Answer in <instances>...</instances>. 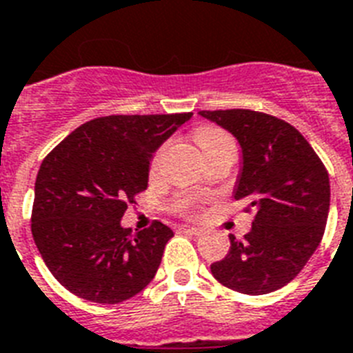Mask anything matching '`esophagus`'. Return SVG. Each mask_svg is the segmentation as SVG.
<instances>
[{"label":"esophagus","mask_w":353,"mask_h":353,"mask_svg":"<svg viewBox=\"0 0 353 353\" xmlns=\"http://www.w3.org/2000/svg\"><path fill=\"white\" fill-rule=\"evenodd\" d=\"M179 232H185V234H192V236H199L201 234V228H197V226H190V225H181L177 228Z\"/></svg>","instance_id":"obj_1"}]
</instances>
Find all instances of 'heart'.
<instances>
[{"instance_id": "heart-1", "label": "heart", "mask_w": 353, "mask_h": 353, "mask_svg": "<svg viewBox=\"0 0 353 353\" xmlns=\"http://www.w3.org/2000/svg\"><path fill=\"white\" fill-rule=\"evenodd\" d=\"M194 139L196 143L201 147L203 154H208V152H214L217 148H223V147H236L234 145V139L230 137V134H226L225 130L217 127H203L194 134ZM163 150L165 147H161L159 150L156 152V156L152 159V168L157 167V163L161 159L163 156Z\"/></svg>"}]
</instances>
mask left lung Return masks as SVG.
Segmentation results:
<instances>
[{"instance_id":"1","label":"left lung","mask_w":353,"mask_h":353,"mask_svg":"<svg viewBox=\"0 0 353 353\" xmlns=\"http://www.w3.org/2000/svg\"><path fill=\"white\" fill-rule=\"evenodd\" d=\"M241 145L243 168L234 197L254 212L243 241L212 263V276L239 294L261 296L288 285L325 234L330 179L325 165L290 123L248 108L201 110Z\"/></svg>"}]
</instances>
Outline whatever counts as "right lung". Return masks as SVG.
Wrapping results in <instances>:
<instances>
[{"mask_svg": "<svg viewBox=\"0 0 353 353\" xmlns=\"http://www.w3.org/2000/svg\"><path fill=\"white\" fill-rule=\"evenodd\" d=\"M190 117H96L43 159L30 228L50 274L74 296L116 305L154 279L174 232L161 221L132 232L121 217L147 190L152 154Z\"/></svg>", "mask_w": 353, "mask_h": 353, "instance_id": "add662e5", "label": "right lung"}]
</instances>
